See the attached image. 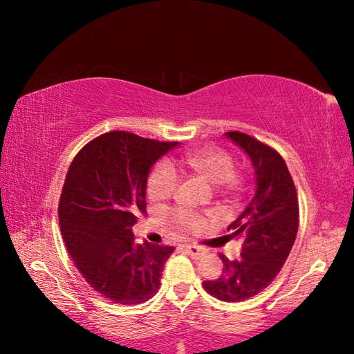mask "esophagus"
I'll use <instances>...</instances> for the list:
<instances>
[{"label":"esophagus","mask_w":354,"mask_h":354,"mask_svg":"<svg viewBox=\"0 0 354 354\" xmlns=\"http://www.w3.org/2000/svg\"><path fill=\"white\" fill-rule=\"evenodd\" d=\"M184 250H185V252L189 254L190 257H193V259H201V257H204V255L207 254V251L204 250V248H201V246H194V245L185 246Z\"/></svg>","instance_id":"34e87169"}]
</instances>
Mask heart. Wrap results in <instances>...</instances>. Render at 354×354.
Masks as SVG:
<instances>
[{
	"mask_svg": "<svg viewBox=\"0 0 354 354\" xmlns=\"http://www.w3.org/2000/svg\"><path fill=\"white\" fill-rule=\"evenodd\" d=\"M179 165L184 170H190L194 175L207 179L216 185L222 193L231 194L242 187L243 181L236 170L234 156L219 147H202L185 153ZM179 185V175L169 161L158 162L150 171L147 181V193L153 201H164L176 193ZM171 219L184 230L199 228L204 219L183 208L171 209Z\"/></svg>",
	"mask_w": 354,
	"mask_h": 354,
	"instance_id": "1",
	"label": "heart"
}]
</instances>
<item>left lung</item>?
<instances>
[{
    "instance_id": "obj_1",
    "label": "left lung",
    "mask_w": 354,
    "mask_h": 354,
    "mask_svg": "<svg viewBox=\"0 0 354 354\" xmlns=\"http://www.w3.org/2000/svg\"><path fill=\"white\" fill-rule=\"evenodd\" d=\"M225 135L250 156L255 194L228 227L232 236L242 237V254L237 260L219 254L222 275L202 286L221 301L237 303L266 289L281 270L297 237L299 207L295 184L277 150L242 132Z\"/></svg>"
}]
</instances>
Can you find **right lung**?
<instances>
[{
  "mask_svg": "<svg viewBox=\"0 0 354 354\" xmlns=\"http://www.w3.org/2000/svg\"><path fill=\"white\" fill-rule=\"evenodd\" d=\"M178 145L106 132L80 150L66 173L57 209L66 250L86 283L117 304L152 298L175 250L138 243L132 227L146 213L150 169Z\"/></svg>",
  "mask_w": 354,
  "mask_h": 354,
  "instance_id": "obj_1",
  "label": "right lung"
}]
</instances>
